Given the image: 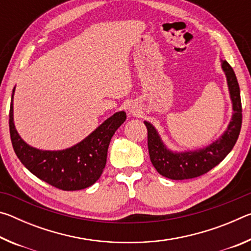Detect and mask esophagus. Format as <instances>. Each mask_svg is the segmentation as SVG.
Segmentation results:
<instances>
[{
  "label": "esophagus",
  "mask_w": 251,
  "mask_h": 251,
  "mask_svg": "<svg viewBox=\"0 0 251 251\" xmlns=\"http://www.w3.org/2000/svg\"><path fill=\"white\" fill-rule=\"evenodd\" d=\"M129 113H134L135 114V109L131 107V108H129Z\"/></svg>",
  "instance_id": "1"
}]
</instances>
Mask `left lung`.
I'll return each instance as SVG.
<instances>
[{
    "label": "left lung",
    "mask_w": 251,
    "mask_h": 251,
    "mask_svg": "<svg viewBox=\"0 0 251 251\" xmlns=\"http://www.w3.org/2000/svg\"><path fill=\"white\" fill-rule=\"evenodd\" d=\"M222 67L227 77L233 114L228 128L217 141L202 150L174 152L164 145L155 127L151 123L144 122L147 127V144L151 161L161 176L174 180L201 176L217 166L235 146L243 123L239 84L235 72L227 61H222Z\"/></svg>",
    "instance_id": "obj_1"
}]
</instances>
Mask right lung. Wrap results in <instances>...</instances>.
I'll return each instance as SVG.
<instances>
[{
    "instance_id": "add662e5",
    "label": "right lung",
    "mask_w": 251,
    "mask_h": 251,
    "mask_svg": "<svg viewBox=\"0 0 251 251\" xmlns=\"http://www.w3.org/2000/svg\"><path fill=\"white\" fill-rule=\"evenodd\" d=\"M13 94L10 106V135L16 156L33 175L62 190H79L92 186L103 173L109 142L126 120L125 112L107 118L92 134L64 151H40L20 137L13 122Z\"/></svg>"
}]
</instances>
